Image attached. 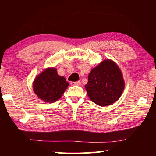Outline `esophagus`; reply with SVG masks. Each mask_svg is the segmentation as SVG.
<instances>
[{"instance_id": "1", "label": "esophagus", "mask_w": 156, "mask_h": 156, "mask_svg": "<svg viewBox=\"0 0 156 156\" xmlns=\"http://www.w3.org/2000/svg\"><path fill=\"white\" fill-rule=\"evenodd\" d=\"M70 84L72 86H74V85L80 86V85H81V82H80V81H78V82H71Z\"/></svg>"}]
</instances>
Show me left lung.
Wrapping results in <instances>:
<instances>
[{
  "label": "left lung",
  "instance_id": "1",
  "mask_svg": "<svg viewBox=\"0 0 156 156\" xmlns=\"http://www.w3.org/2000/svg\"><path fill=\"white\" fill-rule=\"evenodd\" d=\"M125 88L121 70L112 60H105L92 69L85 85L89 98L99 106H109L120 98Z\"/></svg>",
  "mask_w": 156,
  "mask_h": 156
}]
</instances>
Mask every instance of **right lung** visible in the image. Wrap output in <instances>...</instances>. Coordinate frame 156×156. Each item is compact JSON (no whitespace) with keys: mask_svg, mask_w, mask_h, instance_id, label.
Masks as SVG:
<instances>
[{"mask_svg":"<svg viewBox=\"0 0 156 156\" xmlns=\"http://www.w3.org/2000/svg\"><path fill=\"white\" fill-rule=\"evenodd\" d=\"M69 85L63 76H60L54 67L47 68L35 78L34 93L45 102H54L60 99Z\"/></svg>","mask_w":156,"mask_h":156,"instance_id":"obj_1","label":"right lung"}]
</instances>
